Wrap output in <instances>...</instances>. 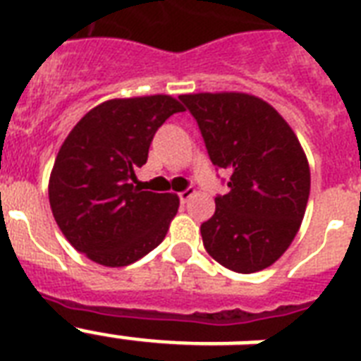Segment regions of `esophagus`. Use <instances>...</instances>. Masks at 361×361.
<instances>
[{
  "instance_id": "esophagus-1",
  "label": "esophagus",
  "mask_w": 361,
  "mask_h": 361,
  "mask_svg": "<svg viewBox=\"0 0 361 361\" xmlns=\"http://www.w3.org/2000/svg\"><path fill=\"white\" fill-rule=\"evenodd\" d=\"M192 195H195V189H191V187H187L185 191L178 192V197H180V202L181 204H185L187 200H189V198L192 197Z\"/></svg>"
}]
</instances>
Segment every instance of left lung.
<instances>
[{"mask_svg": "<svg viewBox=\"0 0 361 361\" xmlns=\"http://www.w3.org/2000/svg\"><path fill=\"white\" fill-rule=\"evenodd\" d=\"M228 192L200 226L206 251L238 274L268 268L302 225L311 174L300 142L274 106L247 93L180 95Z\"/></svg>", "mask_w": 361, "mask_h": 361, "instance_id": "8db88e82", "label": "left lung"}]
</instances>
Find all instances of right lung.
<instances>
[{
    "instance_id": "1",
    "label": "right lung",
    "mask_w": 361,
    "mask_h": 361,
    "mask_svg": "<svg viewBox=\"0 0 361 361\" xmlns=\"http://www.w3.org/2000/svg\"><path fill=\"white\" fill-rule=\"evenodd\" d=\"M176 112L183 106L170 95L112 99L90 110L59 147L50 208L71 245L93 262L129 266L166 236L180 198L133 181L157 129Z\"/></svg>"
}]
</instances>
